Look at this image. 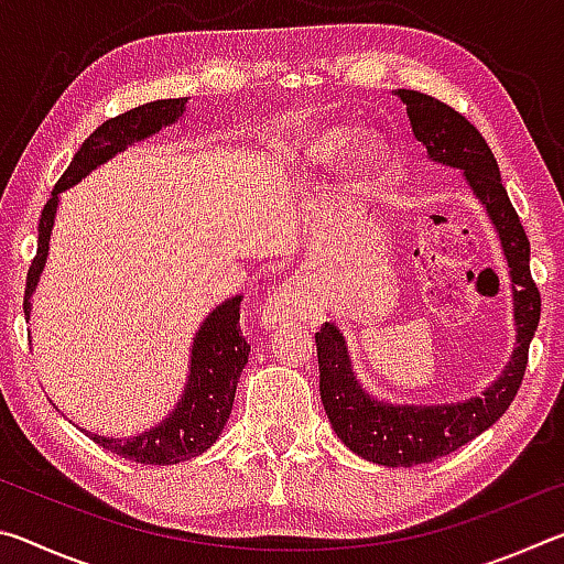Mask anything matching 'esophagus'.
<instances>
[{"label":"esophagus","mask_w":564,"mask_h":564,"mask_svg":"<svg viewBox=\"0 0 564 564\" xmlns=\"http://www.w3.org/2000/svg\"><path fill=\"white\" fill-rule=\"evenodd\" d=\"M311 308V285L305 281H285L279 291H275L269 303L263 305L265 323H281L301 316Z\"/></svg>","instance_id":"34e87169"}]
</instances>
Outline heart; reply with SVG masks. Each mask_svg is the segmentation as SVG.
Listing matches in <instances>:
<instances>
[{
  "instance_id": "obj_1",
  "label": "heart",
  "mask_w": 564,
  "mask_h": 564,
  "mask_svg": "<svg viewBox=\"0 0 564 564\" xmlns=\"http://www.w3.org/2000/svg\"><path fill=\"white\" fill-rule=\"evenodd\" d=\"M333 147H336V139H326V141H323V151H330ZM362 154H366V156H368V151H366V149H362L358 156H362Z\"/></svg>"
}]
</instances>
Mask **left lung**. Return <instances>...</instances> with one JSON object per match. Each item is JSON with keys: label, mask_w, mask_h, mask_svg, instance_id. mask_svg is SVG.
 <instances>
[{"label": "left lung", "mask_w": 564, "mask_h": 564, "mask_svg": "<svg viewBox=\"0 0 564 564\" xmlns=\"http://www.w3.org/2000/svg\"><path fill=\"white\" fill-rule=\"evenodd\" d=\"M395 94L403 99L415 139L427 149L431 159L463 169L475 196L488 208L510 263L518 323V348L492 388L465 403L425 408L388 405L370 398L352 376L343 333L333 323L321 326V333H316L321 400L333 431L366 460L388 467H413L433 463L475 441L510 408L528 368L530 340L538 330L542 301L530 273L528 234L502 186L498 161L488 141L447 104L410 89H398Z\"/></svg>", "instance_id": "1"}]
</instances>
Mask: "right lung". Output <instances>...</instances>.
Instances as JSON below:
<instances>
[{"instance_id":"add662e5","label":"right lung","mask_w":564,"mask_h":564,"mask_svg":"<svg viewBox=\"0 0 564 564\" xmlns=\"http://www.w3.org/2000/svg\"><path fill=\"white\" fill-rule=\"evenodd\" d=\"M184 104L186 99L151 101L144 104V107L129 109L119 113V117L107 119L97 131L89 133L82 149L74 154L72 164L66 166L62 178L56 181L50 202L42 208L40 243H36V256L30 271H26L24 316H30V299L44 269L46 251H50V234L62 191L74 186L91 169H97L113 154H119L133 141L147 139L161 127H166V123L176 121L186 109ZM238 305H241V295L218 305L212 316L204 321L202 330L196 333L194 352H191L188 386L181 403L164 423L151 427L149 433L129 437V441L87 433L91 441L99 443L104 451H111L144 465H174L208 451L216 443L218 433L224 431L226 417L231 415L238 376H241L248 362V350H251V346L241 336V326H238V318H241Z\"/></svg>"}]
</instances>
